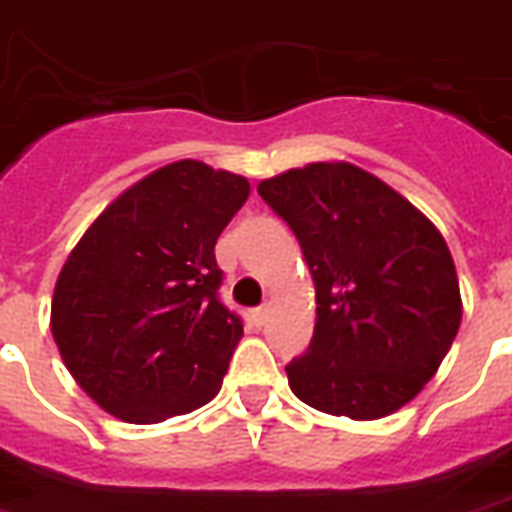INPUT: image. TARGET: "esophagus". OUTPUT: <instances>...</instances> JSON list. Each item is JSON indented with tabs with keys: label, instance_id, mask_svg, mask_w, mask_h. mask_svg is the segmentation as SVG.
<instances>
[{
	"label": "esophagus",
	"instance_id": "obj_1",
	"mask_svg": "<svg viewBox=\"0 0 512 512\" xmlns=\"http://www.w3.org/2000/svg\"><path fill=\"white\" fill-rule=\"evenodd\" d=\"M251 316L256 324H264L267 322V316H270V305H259V308H253Z\"/></svg>",
	"mask_w": 512,
	"mask_h": 512
}]
</instances>
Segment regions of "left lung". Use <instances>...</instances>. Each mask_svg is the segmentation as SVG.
<instances>
[{
  "mask_svg": "<svg viewBox=\"0 0 512 512\" xmlns=\"http://www.w3.org/2000/svg\"><path fill=\"white\" fill-rule=\"evenodd\" d=\"M316 286L308 352L286 365L302 404L352 420L398 412L439 371L461 327L445 237L387 182L352 163L261 179Z\"/></svg>",
  "mask_w": 512,
  "mask_h": 512,
  "instance_id": "obj_1",
  "label": "left lung"
}]
</instances>
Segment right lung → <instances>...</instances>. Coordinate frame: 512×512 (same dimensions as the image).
Here are the masks:
<instances>
[{
  "label": "right lung",
  "instance_id": "right-lung-1",
  "mask_svg": "<svg viewBox=\"0 0 512 512\" xmlns=\"http://www.w3.org/2000/svg\"><path fill=\"white\" fill-rule=\"evenodd\" d=\"M248 193L240 174L177 160L119 193L70 251L51 333L100 409L149 425L218 395L242 322L218 300L215 242Z\"/></svg>",
  "mask_w": 512,
  "mask_h": 512
}]
</instances>
